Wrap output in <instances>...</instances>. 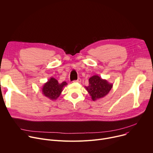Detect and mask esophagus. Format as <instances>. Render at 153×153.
Masks as SVG:
<instances>
[{
	"label": "esophagus",
	"instance_id": "1",
	"mask_svg": "<svg viewBox=\"0 0 153 153\" xmlns=\"http://www.w3.org/2000/svg\"><path fill=\"white\" fill-rule=\"evenodd\" d=\"M75 81L77 82H81V79L80 78H78L77 80H76Z\"/></svg>",
	"mask_w": 153,
	"mask_h": 153
}]
</instances>
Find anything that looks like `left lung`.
Listing matches in <instances>:
<instances>
[{"label": "left lung", "mask_w": 153, "mask_h": 153, "mask_svg": "<svg viewBox=\"0 0 153 153\" xmlns=\"http://www.w3.org/2000/svg\"><path fill=\"white\" fill-rule=\"evenodd\" d=\"M113 84L98 75H94L89 79V86H85L93 101L105 97L111 90Z\"/></svg>", "instance_id": "obj_1"}]
</instances>
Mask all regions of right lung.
<instances>
[{"instance_id":"right-lung-1","label":"right lung","mask_w":153,"mask_h":153,"mask_svg":"<svg viewBox=\"0 0 153 153\" xmlns=\"http://www.w3.org/2000/svg\"><path fill=\"white\" fill-rule=\"evenodd\" d=\"M67 84V83L65 81L59 83L56 79L51 77L44 84L42 88V94L51 100H55L61 95L63 88Z\"/></svg>"}]
</instances>
